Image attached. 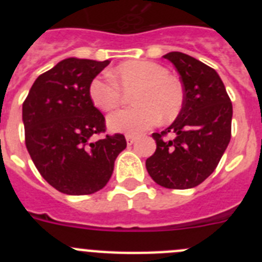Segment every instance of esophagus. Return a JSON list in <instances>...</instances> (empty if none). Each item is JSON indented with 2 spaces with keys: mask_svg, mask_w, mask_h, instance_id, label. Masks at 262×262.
<instances>
[{
  "mask_svg": "<svg viewBox=\"0 0 262 262\" xmlns=\"http://www.w3.org/2000/svg\"><path fill=\"white\" fill-rule=\"evenodd\" d=\"M136 138L133 135H126V142H127V145H133L134 143H135Z\"/></svg>",
  "mask_w": 262,
  "mask_h": 262,
  "instance_id": "obj_1",
  "label": "esophagus"
}]
</instances>
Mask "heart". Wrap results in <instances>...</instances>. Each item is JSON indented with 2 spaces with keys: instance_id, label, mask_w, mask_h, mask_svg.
I'll list each match as a JSON object with an SVG mask.
<instances>
[{
  "instance_id": "heart-1",
  "label": "heart",
  "mask_w": 262,
  "mask_h": 262,
  "mask_svg": "<svg viewBox=\"0 0 262 262\" xmlns=\"http://www.w3.org/2000/svg\"><path fill=\"white\" fill-rule=\"evenodd\" d=\"M111 78L96 77L89 85L92 102L103 111H111L122 103V92L136 88L133 93L135 107L108 115L107 126L114 133L138 135L160 120L176 119L184 106L181 84L160 64L145 60L122 62L111 72Z\"/></svg>"
}]
</instances>
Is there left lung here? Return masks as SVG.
I'll return each mask as SVG.
<instances>
[{
	"label": "left lung",
	"mask_w": 262,
	"mask_h": 262,
	"mask_svg": "<svg viewBox=\"0 0 262 262\" xmlns=\"http://www.w3.org/2000/svg\"><path fill=\"white\" fill-rule=\"evenodd\" d=\"M177 69L184 106L161 134H152L156 151L145 166L156 184L191 189L215 170L231 139L232 103L216 71L182 52L164 55ZM170 132L175 138L163 136Z\"/></svg>",
	"instance_id": "obj_1"
}]
</instances>
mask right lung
I'll list each match as a JSON object with an SVG mask.
<instances>
[{"instance_id":"right-lung-1","label":"right lung","mask_w":262,"mask_h":262,"mask_svg":"<svg viewBox=\"0 0 262 262\" xmlns=\"http://www.w3.org/2000/svg\"><path fill=\"white\" fill-rule=\"evenodd\" d=\"M108 60L68 57L39 76L23 102L26 147L36 169L56 190L85 195L108 182L122 134L93 142L105 131V118L89 96V85Z\"/></svg>"}]
</instances>
